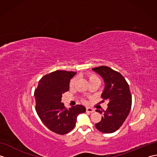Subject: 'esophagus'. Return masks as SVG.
<instances>
[{
	"label": "esophagus",
	"instance_id": "obj_1",
	"mask_svg": "<svg viewBox=\"0 0 157 157\" xmlns=\"http://www.w3.org/2000/svg\"><path fill=\"white\" fill-rule=\"evenodd\" d=\"M94 111V110L92 109V108H90V107H87L86 108V112H88V113H93Z\"/></svg>",
	"mask_w": 157,
	"mask_h": 157
}]
</instances>
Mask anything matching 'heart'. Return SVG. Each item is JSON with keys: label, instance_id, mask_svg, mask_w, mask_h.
<instances>
[{"label": "heart", "instance_id": "b5f03b06", "mask_svg": "<svg viewBox=\"0 0 157 157\" xmlns=\"http://www.w3.org/2000/svg\"><path fill=\"white\" fill-rule=\"evenodd\" d=\"M86 77H87L90 84H92V83H94V82H100V79L96 75L93 74L92 73H88L87 74H86ZM76 82H77L76 78H73V79H71V80L70 81V83H69L70 88H74L76 84Z\"/></svg>", "mask_w": 157, "mask_h": 157}]
</instances>
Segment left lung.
<instances>
[{
    "instance_id": "1",
    "label": "left lung",
    "mask_w": 157,
    "mask_h": 157,
    "mask_svg": "<svg viewBox=\"0 0 157 157\" xmlns=\"http://www.w3.org/2000/svg\"><path fill=\"white\" fill-rule=\"evenodd\" d=\"M101 75L105 83V90L101 95L102 102L108 101V108L103 113L101 121L96 123L98 131L110 134L117 131L122 125L131 109L132 94L129 87L121 73L106 66L92 69Z\"/></svg>"
}]
</instances>
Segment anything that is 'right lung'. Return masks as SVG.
Segmentation results:
<instances>
[{
	"label": "right lung",
	"mask_w": 157,
	"mask_h": 157,
	"mask_svg": "<svg viewBox=\"0 0 157 157\" xmlns=\"http://www.w3.org/2000/svg\"><path fill=\"white\" fill-rule=\"evenodd\" d=\"M76 72L57 70L43 76L34 91L35 109L42 123L51 131L63 135L74 128L77 117L86 111L77 105L66 108L61 102L62 94L69 91V82Z\"/></svg>",
	"instance_id": "1"
}]
</instances>
